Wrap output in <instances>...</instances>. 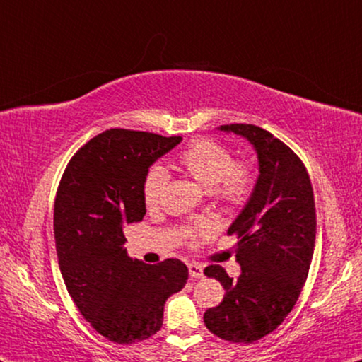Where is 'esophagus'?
<instances>
[{"label":"esophagus","instance_id":"1","mask_svg":"<svg viewBox=\"0 0 362 362\" xmlns=\"http://www.w3.org/2000/svg\"><path fill=\"white\" fill-rule=\"evenodd\" d=\"M188 273H190L192 279H198L203 276V267L198 265V263H190L188 265Z\"/></svg>","mask_w":362,"mask_h":362}]
</instances>
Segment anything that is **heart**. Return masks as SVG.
I'll list each match as a JSON object with an SVG mask.
<instances>
[{"mask_svg": "<svg viewBox=\"0 0 362 362\" xmlns=\"http://www.w3.org/2000/svg\"><path fill=\"white\" fill-rule=\"evenodd\" d=\"M182 165L199 185L230 204L244 203L255 183V169L247 160H234L229 148L214 139L199 138L183 151ZM169 172L163 165H153L144 177L143 197L148 206H158L169 185ZM216 226L209 219H199L185 229L190 242H199L213 235Z\"/></svg>", "mask_w": 362, "mask_h": 362, "instance_id": "1", "label": "heart"}]
</instances>
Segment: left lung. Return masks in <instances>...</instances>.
<instances>
[{
    "label": "left lung",
    "instance_id": "1",
    "mask_svg": "<svg viewBox=\"0 0 362 362\" xmlns=\"http://www.w3.org/2000/svg\"><path fill=\"white\" fill-rule=\"evenodd\" d=\"M219 129L250 141L260 174L228 230L239 239L235 258L242 273L233 279L223 267L204 268L226 294L203 320L226 341L253 343L281 325L304 288L315 247L314 192L298 154L267 129L245 123Z\"/></svg>",
    "mask_w": 362,
    "mask_h": 362
}]
</instances>
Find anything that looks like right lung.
Returning a JSON list of instances; mask_svg holds the SVG:
<instances>
[{
    "instance_id": "1",
    "label": "right lung",
    "mask_w": 362,
    "mask_h": 362,
    "mask_svg": "<svg viewBox=\"0 0 362 362\" xmlns=\"http://www.w3.org/2000/svg\"><path fill=\"white\" fill-rule=\"evenodd\" d=\"M182 136L110 128L69 160L53 213L58 265L74 304L97 333L118 344L156 335L164 304L185 286L177 258L158 265L127 255V224L146 214L144 177Z\"/></svg>"
}]
</instances>
